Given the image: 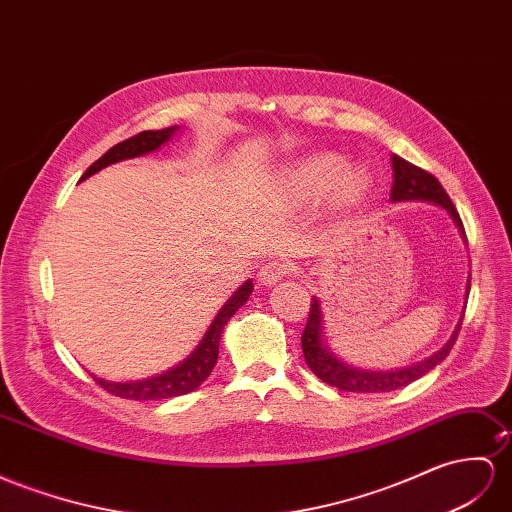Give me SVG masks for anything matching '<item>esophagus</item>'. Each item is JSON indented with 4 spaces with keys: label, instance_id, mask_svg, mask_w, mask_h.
Listing matches in <instances>:
<instances>
[{
    "label": "esophagus",
    "instance_id": "34e87169",
    "mask_svg": "<svg viewBox=\"0 0 512 512\" xmlns=\"http://www.w3.org/2000/svg\"><path fill=\"white\" fill-rule=\"evenodd\" d=\"M290 272H292L290 261L270 259V261H266V264L259 266L257 277H259L261 285H274V283H279L283 277H287Z\"/></svg>",
    "mask_w": 512,
    "mask_h": 512
}]
</instances>
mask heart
Listing matches in <instances>:
<instances>
[{
  "mask_svg": "<svg viewBox=\"0 0 512 512\" xmlns=\"http://www.w3.org/2000/svg\"><path fill=\"white\" fill-rule=\"evenodd\" d=\"M339 170V160L333 155H316L307 160L303 166L296 168L294 186L300 194L318 196L331 186ZM365 188V179L359 173H346L339 181V194L344 199H355Z\"/></svg>",
  "mask_w": 512,
  "mask_h": 512,
  "instance_id": "obj_1",
  "label": "heart"
}]
</instances>
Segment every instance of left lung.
Segmentation results:
<instances>
[{"instance_id": "obj_1", "label": "left lung", "mask_w": 512, "mask_h": 512, "mask_svg": "<svg viewBox=\"0 0 512 512\" xmlns=\"http://www.w3.org/2000/svg\"><path fill=\"white\" fill-rule=\"evenodd\" d=\"M391 166H393V188H391V201H430L437 203L443 209H448V214L452 216L454 225L461 231L463 240L465 238V229L461 216H458L456 207L452 205L448 192L443 190L441 183L437 181V177H432L430 173H426L424 168H419L411 162L402 160L400 155H391ZM469 296V281H467V294ZM463 324V316L458 320L456 329L452 333V337L435 355L424 359L422 363H415L411 368L404 370H393V372H370V370H357L352 365L344 363L342 359H337L331 348H326L322 342V309H320V300L311 298V311L307 318V326L303 331V337H300V344H303V355L305 361L311 368V372L316 374L320 381L329 383L342 391H361V393H381V391H396L400 387H406L409 383L422 378L426 372H430L432 368L450 355V350L456 342L458 331H461Z\"/></svg>"}]
</instances>
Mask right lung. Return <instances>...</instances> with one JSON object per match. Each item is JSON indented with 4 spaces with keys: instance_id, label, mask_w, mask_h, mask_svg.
<instances>
[{
    "instance_id": "obj_1",
    "label": "right lung",
    "mask_w": 512,
    "mask_h": 512,
    "mask_svg": "<svg viewBox=\"0 0 512 512\" xmlns=\"http://www.w3.org/2000/svg\"><path fill=\"white\" fill-rule=\"evenodd\" d=\"M177 129L179 127L175 125V127L157 129V131H140V134L114 144L108 153H103L99 160L86 170L80 181L99 173L101 168H106L110 164L160 149L164 142L173 138ZM251 294H253V281H246L242 287H238V292H235L216 313V318L212 320V324H209L201 344L196 346V350L186 361L175 365L173 370H168L160 376L147 378V381H136V383H110V381H103V378H95V381L106 391L114 393V396L129 398V400H164V398L186 396V393L194 391L209 374H212L214 365L218 361V344H220L222 329H225L233 313L246 303Z\"/></svg>"
}]
</instances>
